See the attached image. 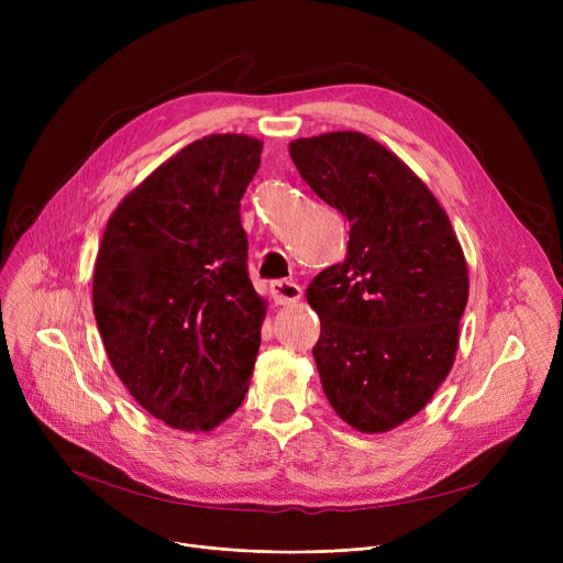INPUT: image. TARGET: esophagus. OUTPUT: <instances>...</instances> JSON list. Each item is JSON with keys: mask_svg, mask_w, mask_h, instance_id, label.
<instances>
[{"mask_svg": "<svg viewBox=\"0 0 563 563\" xmlns=\"http://www.w3.org/2000/svg\"><path fill=\"white\" fill-rule=\"evenodd\" d=\"M272 297L278 306L297 303L301 299V287L291 280H274L272 283Z\"/></svg>", "mask_w": 563, "mask_h": 563, "instance_id": "34e87169", "label": "esophagus"}]
</instances>
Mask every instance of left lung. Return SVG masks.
<instances>
[{"label": "left lung", "mask_w": 563, "mask_h": 563, "mask_svg": "<svg viewBox=\"0 0 563 563\" xmlns=\"http://www.w3.org/2000/svg\"><path fill=\"white\" fill-rule=\"evenodd\" d=\"M310 189L349 221L346 257L308 285L321 388L363 433L420 412L452 369L467 264L450 217L393 151L361 132L289 143Z\"/></svg>", "instance_id": "8db88e82"}]
</instances>
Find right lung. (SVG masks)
<instances>
[{
    "instance_id": "add662e5",
    "label": "right lung",
    "mask_w": 563,
    "mask_h": 563,
    "mask_svg": "<svg viewBox=\"0 0 563 563\" xmlns=\"http://www.w3.org/2000/svg\"><path fill=\"white\" fill-rule=\"evenodd\" d=\"M262 141L202 136L109 217L93 312L113 372L157 420L210 431L249 390L266 303L249 278L240 200Z\"/></svg>"
}]
</instances>
